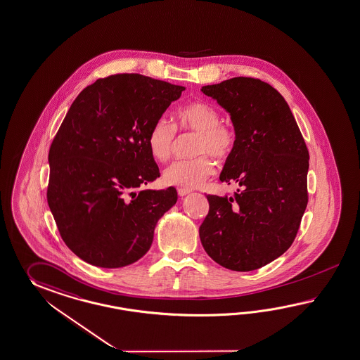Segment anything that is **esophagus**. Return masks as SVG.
I'll use <instances>...</instances> for the list:
<instances>
[{"label": "esophagus", "mask_w": 360, "mask_h": 360, "mask_svg": "<svg viewBox=\"0 0 360 360\" xmlns=\"http://www.w3.org/2000/svg\"><path fill=\"white\" fill-rule=\"evenodd\" d=\"M191 193V191L187 190V188H178V195H179V196H186L187 193Z\"/></svg>", "instance_id": "1"}]
</instances>
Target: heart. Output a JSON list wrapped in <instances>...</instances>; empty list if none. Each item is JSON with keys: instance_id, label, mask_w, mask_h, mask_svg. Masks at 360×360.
<instances>
[{"instance_id": "heart-1", "label": "heart", "mask_w": 360, "mask_h": 360, "mask_svg": "<svg viewBox=\"0 0 360 360\" xmlns=\"http://www.w3.org/2000/svg\"><path fill=\"white\" fill-rule=\"evenodd\" d=\"M219 120V110L205 101H193L178 109L176 127L195 132L193 153L196 156L172 162L162 173L165 184L181 188L199 187L214 173V164L207 153L217 160H226L233 153L237 144V134L229 123ZM176 127L164 118L150 126L147 146L155 160L167 161L172 156L176 143Z\"/></svg>"}]
</instances>
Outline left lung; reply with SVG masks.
<instances>
[{"label": "left lung", "mask_w": 360, "mask_h": 360, "mask_svg": "<svg viewBox=\"0 0 360 360\" xmlns=\"http://www.w3.org/2000/svg\"><path fill=\"white\" fill-rule=\"evenodd\" d=\"M202 92L234 124L237 144L219 181L239 188L233 196L207 195L199 236L216 263L250 272L280 257L297 237L308 202L307 146L285 98L263 80L237 77Z\"/></svg>", "instance_id": "left-lung-1"}]
</instances>
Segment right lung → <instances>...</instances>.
Segmentation results:
<instances>
[{
  "label": "right lung",
  "mask_w": 360,
  "mask_h": 360,
  "mask_svg": "<svg viewBox=\"0 0 360 360\" xmlns=\"http://www.w3.org/2000/svg\"><path fill=\"white\" fill-rule=\"evenodd\" d=\"M184 87L141 74L97 79L71 104L49 149L46 199L66 245L86 263L121 268L147 254L174 187L160 176L147 136Z\"/></svg>",
  "instance_id": "right-lung-1"
}]
</instances>
